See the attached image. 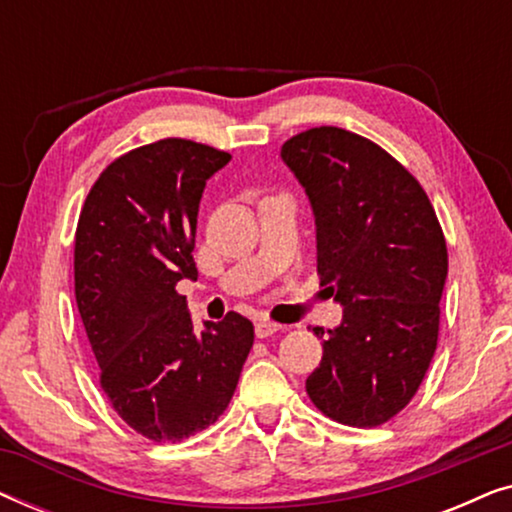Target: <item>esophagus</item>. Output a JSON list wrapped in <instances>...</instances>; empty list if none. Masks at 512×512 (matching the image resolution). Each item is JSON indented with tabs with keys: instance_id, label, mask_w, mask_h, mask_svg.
Segmentation results:
<instances>
[{
	"instance_id": "esophagus-1",
	"label": "esophagus",
	"mask_w": 512,
	"mask_h": 512,
	"mask_svg": "<svg viewBox=\"0 0 512 512\" xmlns=\"http://www.w3.org/2000/svg\"><path fill=\"white\" fill-rule=\"evenodd\" d=\"M277 331H282V326L275 324V321H270V319H258L256 321V335H258V338H270V335H275Z\"/></svg>"
}]
</instances>
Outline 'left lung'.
<instances>
[{
    "mask_svg": "<svg viewBox=\"0 0 512 512\" xmlns=\"http://www.w3.org/2000/svg\"><path fill=\"white\" fill-rule=\"evenodd\" d=\"M282 160L310 198L321 284L342 305L307 396L335 422L380 426L412 401L436 354L443 228L419 181L366 137L321 125L284 142Z\"/></svg>",
    "mask_w": 512,
    "mask_h": 512,
    "instance_id": "1",
    "label": "left lung"
}]
</instances>
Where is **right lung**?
Here are the masks:
<instances>
[{
  "instance_id": "obj_1",
  "label": "right lung",
  "mask_w": 512,
  "mask_h": 512,
  "mask_svg": "<svg viewBox=\"0 0 512 512\" xmlns=\"http://www.w3.org/2000/svg\"><path fill=\"white\" fill-rule=\"evenodd\" d=\"M230 153L167 137L107 165L81 207L74 291L100 384L130 429L181 443L228 408L254 345L237 312L195 333L181 279L193 261L207 179Z\"/></svg>"
}]
</instances>
